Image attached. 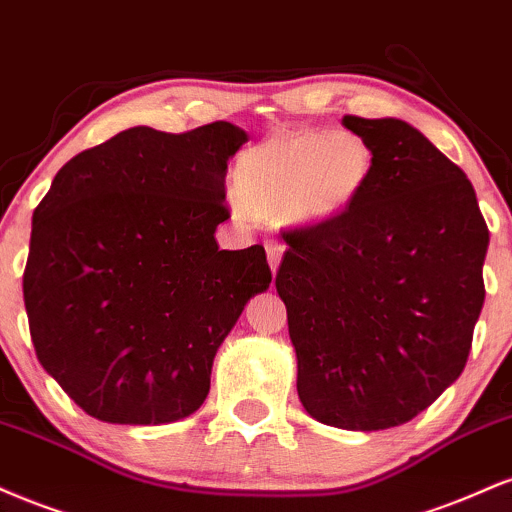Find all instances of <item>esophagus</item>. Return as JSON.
<instances>
[{"instance_id": "esophagus-1", "label": "esophagus", "mask_w": 512, "mask_h": 512, "mask_svg": "<svg viewBox=\"0 0 512 512\" xmlns=\"http://www.w3.org/2000/svg\"><path fill=\"white\" fill-rule=\"evenodd\" d=\"M282 251H285V246L278 244V242H266V254H268V263H270V270H278L280 266V258H282Z\"/></svg>"}]
</instances>
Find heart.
<instances>
[{"instance_id": "heart-1", "label": "heart", "mask_w": 512, "mask_h": 512, "mask_svg": "<svg viewBox=\"0 0 512 512\" xmlns=\"http://www.w3.org/2000/svg\"><path fill=\"white\" fill-rule=\"evenodd\" d=\"M371 167L374 153L354 131H280L237 160L234 191L254 215L323 222L357 201Z\"/></svg>"}]
</instances>
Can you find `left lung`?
<instances>
[{
    "mask_svg": "<svg viewBox=\"0 0 512 512\" xmlns=\"http://www.w3.org/2000/svg\"><path fill=\"white\" fill-rule=\"evenodd\" d=\"M374 167L345 213L285 232L275 275L297 393L321 424L400 426L458 381L484 306L489 227L472 182L402 119L345 114Z\"/></svg>",
    "mask_w": 512,
    "mask_h": 512,
    "instance_id": "8db88e82",
    "label": "left lung"
}]
</instances>
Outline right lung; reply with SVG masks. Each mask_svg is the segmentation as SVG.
<instances>
[{"mask_svg":"<svg viewBox=\"0 0 512 512\" xmlns=\"http://www.w3.org/2000/svg\"><path fill=\"white\" fill-rule=\"evenodd\" d=\"M246 141L230 122L134 126L66 162L35 208L30 338L90 417L167 424L206 400L215 352L273 280L261 244L215 242L230 218L227 160Z\"/></svg>","mask_w":512,"mask_h":512,"instance_id":"right-lung-1","label":"right lung"}]
</instances>
